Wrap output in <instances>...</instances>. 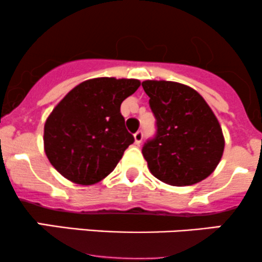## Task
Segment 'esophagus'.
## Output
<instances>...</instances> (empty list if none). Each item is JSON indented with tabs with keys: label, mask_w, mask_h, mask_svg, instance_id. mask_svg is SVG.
Instances as JSON below:
<instances>
[{
	"label": "esophagus",
	"mask_w": 262,
	"mask_h": 262,
	"mask_svg": "<svg viewBox=\"0 0 262 262\" xmlns=\"http://www.w3.org/2000/svg\"><path fill=\"white\" fill-rule=\"evenodd\" d=\"M134 140H135V144H137V145H139V144L141 143V140H143V132L138 130L137 133L134 134Z\"/></svg>",
	"instance_id": "obj_1"
}]
</instances>
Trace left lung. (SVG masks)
Segmentation results:
<instances>
[{"instance_id": "obj_1", "label": "left lung", "mask_w": 262, "mask_h": 262, "mask_svg": "<svg viewBox=\"0 0 262 262\" xmlns=\"http://www.w3.org/2000/svg\"><path fill=\"white\" fill-rule=\"evenodd\" d=\"M156 119V134L143 152L150 172L172 186L202 181L215 170L224 151V137L214 113L191 87L172 81L146 80Z\"/></svg>"}]
</instances>
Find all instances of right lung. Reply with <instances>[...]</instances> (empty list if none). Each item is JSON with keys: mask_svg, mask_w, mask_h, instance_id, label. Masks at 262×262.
<instances>
[{"mask_svg": "<svg viewBox=\"0 0 262 262\" xmlns=\"http://www.w3.org/2000/svg\"><path fill=\"white\" fill-rule=\"evenodd\" d=\"M139 80L98 77L81 82L59 102L44 125V150L65 179L93 185L110 175L134 143L121 104Z\"/></svg>", "mask_w": 262, "mask_h": 262, "instance_id": "right-lung-1", "label": "right lung"}]
</instances>
